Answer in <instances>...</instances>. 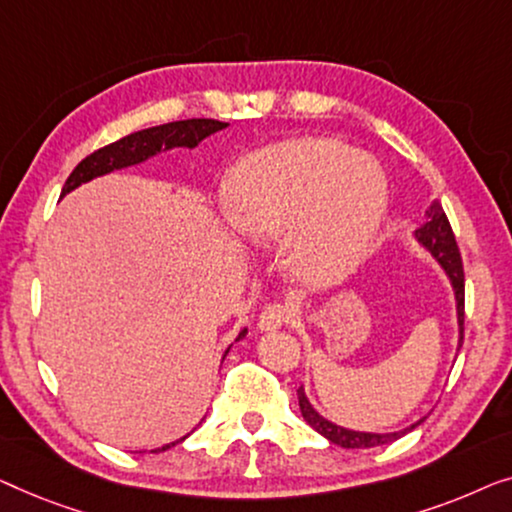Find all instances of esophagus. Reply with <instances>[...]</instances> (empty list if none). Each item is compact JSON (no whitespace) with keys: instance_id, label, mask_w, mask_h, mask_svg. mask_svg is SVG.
Instances as JSON below:
<instances>
[{"instance_id":"1","label":"esophagus","mask_w":512,"mask_h":512,"mask_svg":"<svg viewBox=\"0 0 512 512\" xmlns=\"http://www.w3.org/2000/svg\"><path fill=\"white\" fill-rule=\"evenodd\" d=\"M290 320V311L283 304H271L266 306L257 318V327L262 331H276Z\"/></svg>"}]
</instances>
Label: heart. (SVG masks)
<instances>
[{
    "instance_id": "heart-1",
    "label": "heart",
    "mask_w": 512,
    "mask_h": 512,
    "mask_svg": "<svg viewBox=\"0 0 512 512\" xmlns=\"http://www.w3.org/2000/svg\"><path fill=\"white\" fill-rule=\"evenodd\" d=\"M385 213L380 164L315 136L255 150L225 185L229 227L259 248L278 243L285 271L308 287L348 278L371 250Z\"/></svg>"
}]
</instances>
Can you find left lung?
<instances>
[{
	"mask_svg": "<svg viewBox=\"0 0 512 512\" xmlns=\"http://www.w3.org/2000/svg\"><path fill=\"white\" fill-rule=\"evenodd\" d=\"M413 239L422 250H427L431 259L441 266V271L448 278L452 287V294H455V311H457V350L462 345L464 338V269H462V257H459L455 234H452L450 222L445 218L443 208L438 201H431L427 211L422 215L420 227L413 232ZM299 397V408L304 420L311 424V427L327 438L329 443L341 445V448H376V445H385L397 441V438L406 436L408 431H413L417 424L424 422L417 420L410 424V427H403L397 431H359V429H348L341 427V424L327 420L325 415H320L318 410L313 408V403L308 401L304 385L297 390Z\"/></svg>",
	"mask_w": 512,
	"mask_h": 512,
	"instance_id": "left-lung-1",
	"label": "left lung"
}]
</instances>
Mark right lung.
I'll use <instances>...</instances> for the list:
<instances>
[{
    "mask_svg": "<svg viewBox=\"0 0 512 512\" xmlns=\"http://www.w3.org/2000/svg\"><path fill=\"white\" fill-rule=\"evenodd\" d=\"M225 127H229V122H220L211 118H190V120L167 122V125L148 127V129H141V132L122 136L120 141H115L106 148H99L97 153L85 157V160L71 171V176L62 187L60 199L67 197L69 192H74L76 187L95 181L99 176H109L113 171H120V169L139 167V164L153 160V157H157L160 153H169V150H176V148H187V150L197 148L201 141ZM246 334H248V327H243L239 334H236L234 343L241 341ZM229 348H232V345H229ZM229 348L225 350L222 359L227 357ZM187 436L190 434L176 438V441H171L167 445H162V448H155L150 452L169 450L171 445L185 441Z\"/></svg>",
    "mask_w": 512,
    "mask_h": 512,
    "instance_id": "obj_1",
    "label": "right lung"
}]
</instances>
